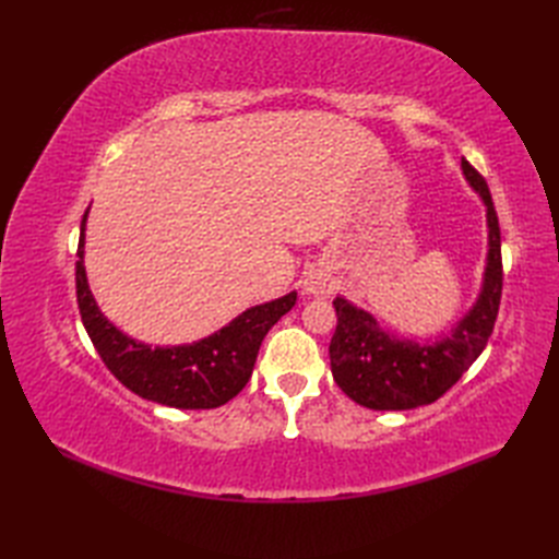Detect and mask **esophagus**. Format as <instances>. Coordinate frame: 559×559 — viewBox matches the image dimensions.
I'll return each instance as SVG.
<instances>
[{"label": "esophagus", "instance_id": "esophagus-1", "mask_svg": "<svg viewBox=\"0 0 559 559\" xmlns=\"http://www.w3.org/2000/svg\"><path fill=\"white\" fill-rule=\"evenodd\" d=\"M306 289H308L310 294H326V292H329V284H326V280L321 277L319 273H312V275L308 277V282H306Z\"/></svg>", "mask_w": 559, "mask_h": 559}]
</instances>
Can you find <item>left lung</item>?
I'll return each mask as SVG.
<instances>
[{
  "mask_svg": "<svg viewBox=\"0 0 559 559\" xmlns=\"http://www.w3.org/2000/svg\"><path fill=\"white\" fill-rule=\"evenodd\" d=\"M464 175L487 205L489 253L483 294L445 341L419 345L396 341L368 312L335 298L337 326L331 337V370L337 386L370 411H411L441 399L480 357L495 331L503 289L501 228L485 177L462 158Z\"/></svg>",
  "mask_w": 559,
  "mask_h": 559,
  "instance_id": "1",
  "label": "left lung"
}]
</instances>
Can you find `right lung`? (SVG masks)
<instances>
[{
	"label": "right lung",
	"mask_w": 559,
	"mask_h": 559,
	"mask_svg": "<svg viewBox=\"0 0 559 559\" xmlns=\"http://www.w3.org/2000/svg\"><path fill=\"white\" fill-rule=\"evenodd\" d=\"M86 214L76 249V302L83 326L111 376L138 396L179 411H210L238 396L251 378L265 333L296 306V292L242 312L200 343L151 349L111 326L95 306L83 270Z\"/></svg>",
	"instance_id": "add662e5"
}]
</instances>
